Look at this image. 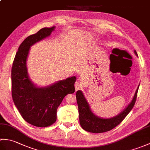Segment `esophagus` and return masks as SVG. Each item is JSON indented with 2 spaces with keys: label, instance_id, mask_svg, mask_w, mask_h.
Masks as SVG:
<instances>
[{
  "label": "esophagus",
  "instance_id": "34e87169",
  "mask_svg": "<svg viewBox=\"0 0 150 150\" xmlns=\"http://www.w3.org/2000/svg\"><path fill=\"white\" fill-rule=\"evenodd\" d=\"M81 84H80V82H75V91H77L78 90H79V89H80V88H81Z\"/></svg>",
  "mask_w": 150,
  "mask_h": 150
}]
</instances>
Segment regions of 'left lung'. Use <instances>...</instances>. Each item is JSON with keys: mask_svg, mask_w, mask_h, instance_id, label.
I'll return each mask as SVG.
<instances>
[{"mask_svg": "<svg viewBox=\"0 0 150 150\" xmlns=\"http://www.w3.org/2000/svg\"><path fill=\"white\" fill-rule=\"evenodd\" d=\"M134 53L138 57L136 51ZM139 88V84L135 93L132 101L123 111H121L117 115L105 119L96 115L92 111L90 104L85 98L84 95L81 90H78L76 93V98L79 108V121L82 128L88 132L99 133L110 131L115 127L119 125L128 115L135 103L137 94Z\"/></svg>", "mask_w": 150, "mask_h": 150, "instance_id": "left-lung-1", "label": "left lung"}]
</instances>
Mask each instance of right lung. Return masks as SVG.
<instances>
[{
    "label": "right lung",
    "mask_w": 150,
    "mask_h": 150,
    "mask_svg": "<svg viewBox=\"0 0 150 150\" xmlns=\"http://www.w3.org/2000/svg\"><path fill=\"white\" fill-rule=\"evenodd\" d=\"M55 26L44 28L28 37L19 46L11 69L13 100L22 118L37 127L50 126L57 120V110L66 95L75 92V76L44 87L30 79L27 59L30 47L49 37Z\"/></svg>",
    "instance_id": "right-lung-1"
}]
</instances>
